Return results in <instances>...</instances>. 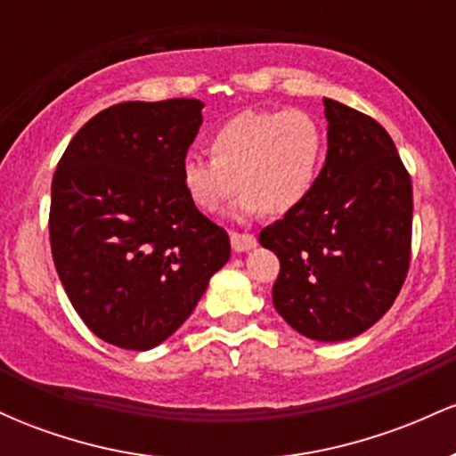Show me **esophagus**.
I'll return each instance as SVG.
<instances>
[{
    "mask_svg": "<svg viewBox=\"0 0 456 456\" xmlns=\"http://www.w3.org/2000/svg\"><path fill=\"white\" fill-rule=\"evenodd\" d=\"M257 246V238L253 233H232V248L235 253H246V250L255 248Z\"/></svg>",
    "mask_w": 456,
    "mask_h": 456,
    "instance_id": "1",
    "label": "esophagus"
}]
</instances>
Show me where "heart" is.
Here are the masks:
<instances>
[{
    "label": "heart",
    "mask_w": 456,
    "mask_h": 456,
    "mask_svg": "<svg viewBox=\"0 0 456 456\" xmlns=\"http://www.w3.org/2000/svg\"><path fill=\"white\" fill-rule=\"evenodd\" d=\"M210 159L186 156L180 182L197 210L218 212L238 184L233 218L300 208L317 184L326 156L322 124L302 109H261L233 115L208 141Z\"/></svg>",
    "instance_id": "b5f03b06"
}]
</instances>
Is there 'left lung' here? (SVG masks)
I'll use <instances>...</instances> for the list:
<instances>
[{"instance_id":"obj_1","label":"left lung","mask_w":456,"mask_h":456,"mask_svg":"<svg viewBox=\"0 0 456 456\" xmlns=\"http://www.w3.org/2000/svg\"><path fill=\"white\" fill-rule=\"evenodd\" d=\"M328 154L308 199L261 229L281 261L272 302L313 341H347L386 315L411 255V180L381 124L323 98Z\"/></svg>"}]
</instances>
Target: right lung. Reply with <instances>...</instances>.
Listing matches in <instances>:
<instances>
[{"label":"right lung","instance_id":"add662e5","mask_svg":"<svg viewBox=\"0 0 456 456\" xmlns=\"http://www.w3.org/2000/svg\"><path fill=\"white\" fill-rule=\"evenodd\" d=\"M203 102H119L72 137L51 184V253L68 300L102 341L156 347L229 261L223 227L186 197L180 165Z\"/></svg>","mask_w":456,"mask_h":456}]
</instances>
